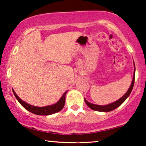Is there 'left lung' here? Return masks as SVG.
Wrapping results in <instances>:
<instances>
[{"label":"left lung","mask_w":146,"mask_h":146,"mask_svg":"<svg viewBox=\"0 0 146 146\" xmlns=\"http://www.w3.org/2000/svg\"><path fill=\"white\" fill-rule=\"evenodd\" d=\"M135 65V63H134ZM135 72H134V75H133V82L131 83V86H130L129 89L128 90L127 92L124 95L122 96V98H120V99L117 100L114 103H112L111 104H109L108 105H94L92 104V103H89L88 101H87L86 100L84 99V101H85L86 103L88 106L89 107L90 109L94 110V111H102V112H108V111H113V110L116 109L117 108H118L120 105H121L122 103L125 101V100L127 99L128 96L130 95L131 94V91H132L133 88V86H134V83H135Z\"/></svg>","instance_id":"8db88e82"}]
</instances>
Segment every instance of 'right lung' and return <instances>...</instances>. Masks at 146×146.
Listing matches in <instances>:
<instances>
[{
    "mask_svg": "<svg viewBox=\"0 0 146 146\" xmlns=\"http://www.w3.org/2000/svg\"><path fill=\"white\" fill-rule=\"evenodd\" d=\"M13 92L15 95V98H16L17 101L21 105L24 107L26 110H27L28 111H29L31 113L36 114V115H51V114L55 113L56 112H58L62 110V109L64 107V103H65V95L67 92V91H66L63 94L62 97L60 98V99L59 100L56 104L52 105H49V106L46 107H43V108H39V107H35L31 105L28 103H26V102L23 101L22 100H21L20 98L17 96V95L15 94V92H14L13 90Z\"/></svg>",
    "mask_w": 146,
    "mask_h": 146,
    "instance_id": "add662e5",
    "label": "right lung"
}]
</instances>
